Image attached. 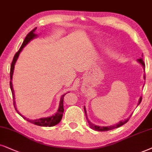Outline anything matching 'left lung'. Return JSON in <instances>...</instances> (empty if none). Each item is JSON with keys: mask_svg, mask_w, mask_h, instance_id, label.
Segmentation results:
<instances>
[{"mask_svg": "<svg viewBox=\"0 0 152 152\" xmlns=\"http://www.w3.org/2000/svg\"><path fill=\"white\" fill-rule=\"evenodd\" d=\"M142 57H143V56H142ZM137 61H138L140 63L142 64V65L143 66V69H144V70L145 69V62L143 61L142 58H140V59L137 60ZM144 78L145 79V74L144 76ZM142 102V97H140V100H139V104H140V102ZM84 110H85V113H86V119H87V121H88L89 125H90V127L91 129H94L95 131H110V130H113V129H117L118 128V127H120L121 126H122V125H124L126 124V123L128 122L129 119H130L131 117H129V118L126 119V120H122V121H120V122H118L117 124H115V125H113V126H96V125H94V124H92V123H91V122L90 120H88V118L87 117V114H86V108L84 107Z\"/></svg>", "mask_w": 152, "mask_h": 152, "instance_id": "obj_1", "label": "left lung"}]
</instances>
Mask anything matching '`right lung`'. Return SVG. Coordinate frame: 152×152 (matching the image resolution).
I'll list each match as a JSON object with an SVG mask.
<instances>
[{
    "label": "right lung",
    "instance_id": "right-lung-1",
    "mask_svg": "<svg viewBox=\"0 0 152 152\" xmlns=\"http://www.w3.org/2000/svg\"><path fill=\"white\" fill-rule=\"evenodd\" d=\"M36 29H37V28H34L33 30H32L31 31H30L29 33H28V35H26V37L25 38V39H24L23 44H22L21 46L20 47L19 50H18L17 53H16L15 56H14L12 62L11 67H10V89H11L12 93V95H13V99H15V96H14V90H13V88H12V75H13V72H14V69H15V64L16 63V62H17V60L18 59V57H19L20 53H21L22 49H23V48H24V46H25L26 44H27L28 42L30 41V40H32V39H34V38L37 37V35L34 33V32H35V30ZM65 94L62 95V96H61V99H60V102L59 108H58L57 113H56L55 115H53V116H50L49 117H45V118H40V119H38V120H29V119H28V118H26V117H23V115H22L21 114H20V113L18 112V110H17V108H16V106H15V101H13V104H14V106H15V110H17V112L19 113V114L21 115L22 117H23L24 120H27L28 122L32 123V124L37 125V126H55V125H56V124H58V123H59L62 120V115H63V113H64L63 101H64V96H65Z\"/></svg>",
    "mask_w": 152,
    "mask_h": 152
}]
</instances>
